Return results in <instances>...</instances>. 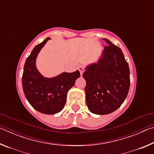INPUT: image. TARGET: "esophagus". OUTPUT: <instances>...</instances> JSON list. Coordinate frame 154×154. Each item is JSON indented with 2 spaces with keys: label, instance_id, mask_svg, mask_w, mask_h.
<instances>
[{
  "label": "esophagus",
  "instance_id": "esophagus-1",
  "mask_svg": "<svg viewBox=\"0 0 154 154\" xmlns=\"http://www.w3.org/2000/svg\"><path fill=\"white\" fill-rule=\"evenodd\" d=\"M78 69H79L81 75H82L83 72H84V68H83V66H79V68H78Z\"/></svg>",
  "mask_w": 154,
  "mask_h": 154
}]
</instances>
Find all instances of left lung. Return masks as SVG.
I'll use <instances>...</instances> for the list:
<instances>
[{
    "label": "left lung",
    "mask_w": 154,
    "mask_h": 154,
    "mask_svg": "<svg viewBox=\"0 0 154 154\" xmlns=\"http://www.w3.org/2000/svg\"><path fill=\"white\" fill-rule=\"evenodd\" d=\"M97 62L85 67V101L92 113L106 115L117 110L126 99L130 88V70L122 49L106 38Z\"/></svg>",
    "instance_id": "obj_1"
}]
</instances>
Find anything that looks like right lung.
Wrapping results in <instances>:
<instances>
[{"instance_id":"1","label":"right lung","mask_w":154,"mask_h":154,"mask_svg":"<svg viewBox=\"0 0 154 154\" xmlns=\"http://www.w3.org/2000/svg\"><path fill=\"white\" fill-rule=\"evenodd\" d=\"M49 39L51 38H46L36 45L27 58L22 75V88L26 98L34 109L40 113L53 115L63 109L68 91L75 85L80 72L78 70L72 72H64L51 78L40 73L36 69V59Z\"/></svg>"}]
</instances>
